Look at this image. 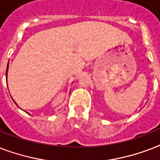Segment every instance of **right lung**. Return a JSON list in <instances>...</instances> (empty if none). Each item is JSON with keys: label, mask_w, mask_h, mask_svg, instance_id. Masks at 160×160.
<instances>
[{"label": "right lung", "mask_w": 160, "mask_h": 160, "mask_svg": "<svg viewBox=\"0 0 160 160\" xmlns=\"http://www.w3.org/2000/svg\"><path fill=\"white\" fill-rule=\"evenodd\" d=\"M7 70H8V65H7V68H6V79H7Z\"/></svg>", "instance_id": "1"}]
</instances>
